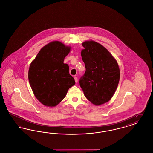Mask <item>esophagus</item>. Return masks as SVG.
Segmentation results:
<instances>
[{
	"instance_id": "obj_1",
	"label": "esophagus",
	"mask_w": 153,
	"mask_h": 153,
	"mask_svg": "<svg viewBox=\"0 0 153 153\" xmlns=\"http://www.w3.org/2000/svg\"><path fill=\"white\" fill-rule=\"evenodd\" d=\"M74 80H75V82H76V83H77V77H74Z\"/></svg>"
}]
</instances>
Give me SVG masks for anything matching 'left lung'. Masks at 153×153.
<instances>
[{
  "instance_id": "left-lung-1",
  "label": "left lung",
  "mask_w": 153,
  "mask_h": 153,
  "mask_svg": "<svg viewBox=\"0 0 153 153\" xmlns=\"http://www.w3.org/2000/svg\"><path fill=\"white\" fill-rule=\"evenodd\" d=\"M81 57L85 72L79 82L85 97L95 105L109 102L117 90L120 69L117 60L101 44L92 40L82 43Z\"/></svg>"
}]
</instances>
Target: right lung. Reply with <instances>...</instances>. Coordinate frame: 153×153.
<instances>
[{"instance_id":"add662e5","label":"right lung","mask_w":153,"mask_h":153,"mask_svg":"<svg viewBox=\"0 0 153 153\" xmlns=\"http://www.w3.org/2000/svg\"><path fill=\"white\" fill-rule=\"evenodd\" d=\"M71 47L58 41H52L40 50L30 65L28 78L33 94L46 107H56L75 84L64 63Z\"/></svg>"}]
</instances>
